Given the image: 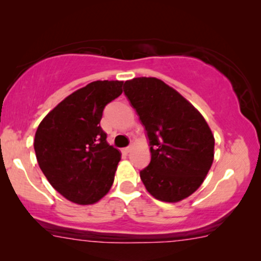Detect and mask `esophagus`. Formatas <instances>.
Returning <instances> with one entry per match:
<instances>
[{"instance_id": "esophagus-1", "label": "esophagus", "mask_w": 261, "mask_h": 261, "mask_svg": "<svg viewBox=\"0 0 261 261\" xmlns=\"http://www.w3.org/2000/svg\"><path fill=\"white\" fill-rule=\"evenodd\" d=\"M130 149H132L130 146H128V147H124V148H122V153H124V154H128V153L130 152Z\"/></svg>"}]
</instances>
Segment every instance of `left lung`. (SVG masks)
<instances>
[{
    "label": "left lung",
    "instance_id": "left-lung-1",
    "mask_svg": "<svg viewBox=\"0 0 261 261\" xmlns=\"http://www.w3.org/2000/svg\"><path fill=\"white\" fill-rule=\"evenodd\" d=\"M124 95L149 141L151 162L140 178L153 197L179 202L201 187L214 160V135L201 113L154 77L126 81Z\"/></svg>",
    "mask_w": 261,
    "mask_h": 261
}]
</instances>
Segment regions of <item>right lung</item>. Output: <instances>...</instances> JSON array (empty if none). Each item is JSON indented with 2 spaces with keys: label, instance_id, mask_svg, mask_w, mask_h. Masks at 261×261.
<instances>
[{
  "label": "right lung",
  "instance_id": "1",
  "mask_svg": "<svg viewBox=\"0 0 261 261\" xmlns=\"http://www.w3.org/2000/svg\"><path fill=\"white\" fill-rule=\"evenodd\" d=\"M123 82L96 81L63 99L39 124L34 151L49 184L69 201L92 204L112 188L121 153L99 126Z\"/></svg>",
  "mask_w": 261,
  "mask_h": 261
}]
</instances>
